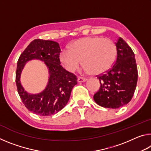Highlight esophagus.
<instances>
[{
  "instance_id": "obj_1",
  "label": "esophagus",
  "mask_w": 151,
  "mask_h": 151,
  "mask_svg": "<svg viewBox=\"0 0 151 151\" xmlns=\"http://www.w3.org/2000/svg\"><path fill=\"white\" fill-rule=\"evenodd\" d=\"M77 81L78 83H83V82H85L86 81V78H84V77H82V76H78Z\"/></svg>"
}]
</instances>
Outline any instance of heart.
Returning <instances> with one entry per match:
<instances>
[{
	"mask_svg": "<svg viewBox=\"0 0 151 151\" xmlns=\"http://www.w3.org/2000/svg\"><path fill=\"white\" fill-rule=\"evenodd\" d=\"M116 56V46L111 39L88 37L73 42L68 50L61 51L60 60L66 70L74 72L81 60L83 70L96 75L109 70L115 63Z\"/></svg>",
	"mask_w": 151,
	"mask_h": 151,
	"instance_id": "heart-1",
	"label": "heart"
}]
</instances>
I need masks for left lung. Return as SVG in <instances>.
<instances>
[{
	"label": "left lung",
	"instance_id": "left-lung-1",
	"mask_svg": "<svg viewBox=\"0 0 151 151\" xmlns=\"http://www.w3.org/2000/svg\"><path fill=\"white\" fill-rule=\"evenodd\" d=\"M115 45V63L106 73L96 76L101 86L93 96L96 104L108 109H119L129 103L138 79L137 63L131 48L121 37Z\"/></svg>",
	"mask_w": 151,
	"mask_h": 151
}]
</instances>
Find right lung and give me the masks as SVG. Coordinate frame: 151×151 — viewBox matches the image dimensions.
<instances>
[{
	"mask_svg": "<svg viewBox=\"0 0 151 151\" xmlns=\"http://www.w3.org/2000/svg\"><path fill=\"white\" fill-rule=\"evenodd\" d=\"M60 52L58 43L35 39L28 45L18 60L16 71L18 93L25 107L38 115L50 116L62 110L69 100L74 86L77 84L76 76L64 69L60 65ZM33 58L45 61L50 74L47 87L38 95L28 94L19 82L20 73L25 63Z\"/></svg>",
	"mask_w": 151,
	"mask_h": 151,
	"instance_id": "add662e5",
	"label": "right lung"
}]
</instances>
